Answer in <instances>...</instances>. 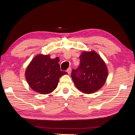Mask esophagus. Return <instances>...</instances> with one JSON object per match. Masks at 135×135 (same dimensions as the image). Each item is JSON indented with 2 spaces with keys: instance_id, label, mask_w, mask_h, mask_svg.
<instances>
[{
  "instance_id": "34e87169",
  "label": "esophagus",
  "mask_w": 135,
  "mask_h": 135,
  "mask_svg": "<svg viewBox=\"0 0 135 135\" xmlns=\"http://www.w3.org/2000/svg\"><path fill=\"white\" fill-rule=\"evenodd\" d=\"M66 71H67L68 74L70 75V73H71V68H69L67 70H66Z\"/></svg>"
}]
</instances>
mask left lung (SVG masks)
<instances>
[{"label":"left lung","mask_w":135,"mask_h":135,"mask_svg":"<svg viewBox=\"0 0 135 135\" xmlns=\"http://www.w3.org/2000/svg\"><path fill=\"white\" fill-rule=\"evenodd\" d=\"M80 60L79 67L71 71L75 85L80 91L85 94L98 91L108 77V70L105 62L94 50L83 51Z\"/></svg>","instance_id":"obj_1"}]
</instances>
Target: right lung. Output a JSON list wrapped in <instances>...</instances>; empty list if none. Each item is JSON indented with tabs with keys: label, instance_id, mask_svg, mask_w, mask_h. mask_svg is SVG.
Instances as JSON below:
<instances>
[{
	"label": "right lung",
	"instance_id": "add662e5",
	"mask_svg": "<svg viewBox=\"0 0 135 135\" xmlns=\"http://www.w3.org/2000/svg\"><path fill=\"white\" fill-rule=\"evenodd\" d=\"M59 58L52 59L50 55L38 54L27 66L25 76L30 87L40 94H50L57 88L59 78L65 71L60 70Z\"/></svg>",
	"mask_w": 135,
	"mask_h": 135
}]
</instances>
